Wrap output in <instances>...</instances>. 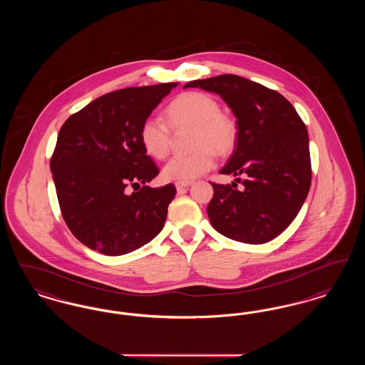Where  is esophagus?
Wrapping results in <instances>:
<instances>
[{"instance_id":"1","label":"esophagus","mask_w":365,"mask_h":365,"mask_svg":"<svg viewBox=\"0 0 365 365\" xmlns=\"http://www.w3.org/2000/svg\"><path fill=\"white\" fill-rule=\"evenodd\" d=\"M190 185L191 182H185V183H179V182H178V183L175 185V187H176V190L180 191L183 190V189H186V187H189Z\"/></svg>"}]
</instances>
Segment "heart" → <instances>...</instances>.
I'll list each match as a JSON object with an SVG mask.
<instances>
[{
    "label": "heart",
    "instance_id": "b5f03b06",
    "mask_svg": "<svg viewBox=\"0 0 365 365\" xmlns=\"http://www.w3.org/2000/svg\"><path fill=\"white\" fill-rule=\"evenodd\" d=\"M165 118L173 130L194 128L190 155L171 157L163 167V176L171 182H191L216 165L215 152L226 155L237 140V127L222 113L219 103L208 94L189 91L176 97L165 108ZM156 116L146 118L139 130V139L148 155L164 158L171 146V129Z\"/></svg>",
    "mask_w": 365,
    "mask_h": 365
}]
</instances>
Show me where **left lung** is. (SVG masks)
Wrapping results in <instances>:
<instances>
[{"instance_id":"obj_1","label":"left lung","mask_w":365,"mask_h":365,"mask_svg":"<svg viewBox=\"0 0 365 365\" xmlns=\"http://www.w3.org/2000/svg\"><path fill=\"white\" fill-rule=\"evenodd\" d=\"M219 94L237 118V146L220 174L237 176L242 190L212 183V227L230 240L269 242L298 215L311 187L308 131L294 106L278 91L238 75L192 81Z\"/></svg>"}]
</instances>
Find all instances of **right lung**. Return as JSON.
I'll list each match as a JSON object with an SVG mask.
<instances>
[{
  "mask_svg": "<svg viewBox=\"0 0 365 365\" xmlns=\"http://www.w3.org/2000/svg\"><path fill=\"white\" fill-rule=\"evenodd\" d=\"M176 86L160 83L108 93L60 128L51 160L53 182L67 226L87 247L122 256L163 230L176 189L146 186L158 170L140 143L139 130ZM128 187L139 190L128 193Z\"/></svg>",
  "mask_w": 365,
  "mask_h": 365,
  "instance_id": "1",
  "label": "right lung"
}]
</instances>
